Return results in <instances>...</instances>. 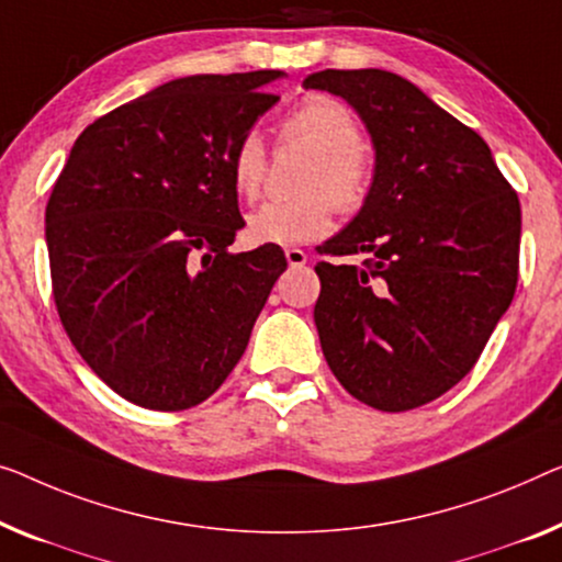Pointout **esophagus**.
Instances as JSON below:
<instances>
[{
    "mask_svg": "<svg viewBox=\"0 0 562 562\" xmlns=\"http://www.w3.org/2000/svg\"><path fill=\"white\" fill-rule=\"evenodd\" d=\"M284 257H288V265L290 267H303L307 262V255L303 252V249H297V247L284 249Z\"/></svg>",
    "mask_w": 562,
    "mask_h": 562,
    "instance_id": "esophagus-1",
    "label": "esophagus"
}]
</instances>
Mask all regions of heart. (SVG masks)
Segmentation results:
<instances>
[{
  "label": "heart",
  "mask_w": 562,
  "mask_h": 562,
  "mask_svg": "<svg viewBox=\"0 0 562 562\" xmlns=\"http://www.w3.org/2000/svg\"><path fill=\"white\" fill-rule=\"evenodd\" d=\"M282 138L313 154L303 176L305 194L267 201L247 216L252 245L295 247L321 239L333 224V206L356 214L371 191V158L361 144L363 128L340 100L310 95L282 121ZM234 189L257 199L267 176V148L257 133L237 140L229 156Z\"/></svg>",
  "instance_id": "obj_1"
}]
</instances>
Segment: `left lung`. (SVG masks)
Listing matches in <instances>:
<instances>
[{
  "instance_id": "1",
  "label": "left lung",
  "mask_w": 562,
  "mask_h": 562,
  "mask_svg": "<svg viewBox=\"0 0 562 562\" xmlns=\"http://www.w3.org/2000/svg\"><path fill=\"white\" fill-rule=\"evenodd\" d=\"M303 86L346 98L375 148L363 209L317 247L323 356L366 406L418 408L472 371L513 303L520 199L480 133L401 75L321 70ZM350 254L369 259H331Z\"/></svg>"
}]
</instances>
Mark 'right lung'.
Returning a JSON list of instances; mask_svg holds the SVG:
<instances>
[{
    "label": "right lung",
    "mask_w": 562,
    "mask_h": 562,
    "mask_svg": "<svg viewBox=\"0 0 562 562\" xmlns=\"http://www.w3.org/2000/svg\"><path fill=\"white\" fill-rule=\"evenodd\" d=\"M280 70L166 82L80 133L45 209L57 315L100 381L131 404L183 412L245 353L288 270L245 227L229 156L278 103Z\"/></svg>",
    "instance_id": "obj_1"
}]
</instances>
